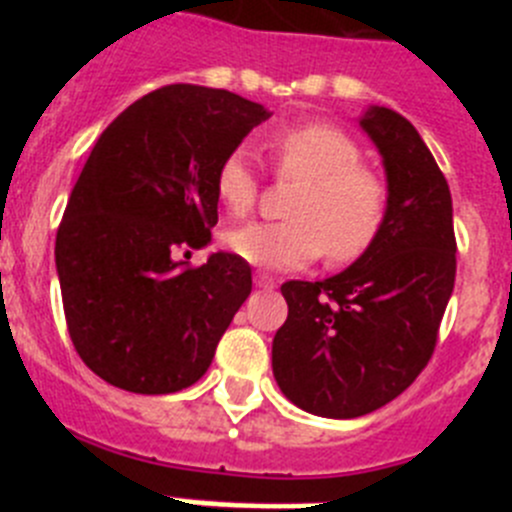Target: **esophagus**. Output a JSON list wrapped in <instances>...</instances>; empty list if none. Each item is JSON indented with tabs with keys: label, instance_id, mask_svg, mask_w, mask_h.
Returning <instances> with one entry per match:
<instances>
[{
	"label": "esophagus",
	"instance_id": "obj_1",
	"mask_svg": "<svg viewBox=\"0 0 512 512\" xmlns=\"http://www.w3.org/2000/svg\"><path fill=\"white\" fill-rule=\"evenodd\" d=\"M253 284L261 289H271L277 284V279L271 277V274H266V271H256V274H253Z\"/></svg>",
	"mask_w": 512,
	"mask_h": 512
}]
</instances>
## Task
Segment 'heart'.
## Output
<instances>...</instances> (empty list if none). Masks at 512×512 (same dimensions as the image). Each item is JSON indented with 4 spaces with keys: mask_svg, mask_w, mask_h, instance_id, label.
Instances as JSON below:
<instances>
[{
    "mask_svg": "<svg viewBox=\"0 0 512 512\" xmlns=\"http://www.w3.org/2000/svg\"><path fill=\"white\" fill-rule=\"evenodd\" d=\"M279 179L300 182L287 202V220L251 223L225 235L241 259L269 269H295L325 253L333 266L359 261L387 223L390 189L361 164V148L328 122H302L266 140ZM217 202L230 217L251 215L259 176L243 153H230L215 171Z\"/></svg>",
    "mask_w": 512,
    "mask_h": 512,
    "instance_id": "1",
    "label": "heart"
}]
</instances>
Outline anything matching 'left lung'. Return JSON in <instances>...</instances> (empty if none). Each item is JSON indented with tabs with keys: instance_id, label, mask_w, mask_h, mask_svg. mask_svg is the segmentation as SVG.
Listing matches in <instances>:
<instances>
[{
	"instance_id": "8db88e82",
	"label": "left lung",
	"mask_w": 512,
	"mask_h": 512,
	"mask_svg": "<svg viewBox=\"0 0 512 512\" xmlns=\"http://www.w3.org/2000/svg\"><path fill=\"white\" fill-rule=\"evenodd\" d=\"M387 169L390 210L382 235L325 282H284L289 315L271 366L297 408L359 418L408 390L438 343L454 292L451 192L418 130L387 107L361 120Z\"/></svg>"
}]
</instances>
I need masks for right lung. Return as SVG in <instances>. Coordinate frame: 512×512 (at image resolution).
I'll use <instances>...</instances> for the list:
<instances>
[{"label": "right lung", "instance_id": "right-lung-1", "mask_svg": "<svg viewBox=\"0 0 512 512\" xmlns=\"http://www.w3.org/2000/svg\"><path fill=\"white\" fill-rule=\"evenodd\" d=\"M269 112L225 89L169 84L99 135L56 235L63 312L76 354L135 395L194 384L238 307L251 266L212 253L215 171Z\"/></svg>", "mask_w": 512, "mask_h": 512}]
</instances>
